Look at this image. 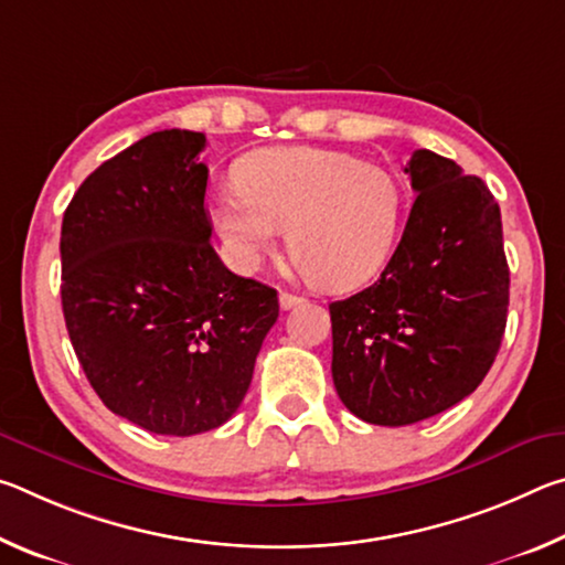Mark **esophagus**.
I'll list each match as a JSON object with an SVG mask.
<instances>
[{
    "mask_svg": "<svg viewBox=\"0 0 565 565\" xmlns=\"http://www.w3.org/2000/svg\"><path fill=\"white\" fill-rule=\"evenodd\" d=\"M279 303H281V309H284V311H289V309H294V306L303 303V296H296V294H289V291H281V296H279Z\"/></svg>",
    "mask_w": 565,
    "mask_h": 565,
    "instance_id": "34e87169",
    "label": "esophagus"
}]
</instances>
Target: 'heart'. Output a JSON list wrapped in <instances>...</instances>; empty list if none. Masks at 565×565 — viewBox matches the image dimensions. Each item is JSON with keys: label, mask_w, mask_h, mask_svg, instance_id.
<instances>
[{"label": "heart", "mask_w": 565, "mask_h": 565, "mask_svg": "<svg viewBox=\"0 0 565 565\" xmlns=\"http://www.w3.org/2000/svg\"><path fill=\"white\" fill-rule=\"evenodd\" d=\"M236 184L212 204L236 269H259L281 228L294 262L321 289L369 281L394 252L404 191L384 167L337 149L271 147L242 159Z\"/></svg>", "instance_id": "1"}]
</instances>
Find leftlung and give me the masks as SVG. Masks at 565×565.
Instances as JSON below:
<instances>
[{
  "label": "left lung",
  "instance_id": "8db88e82",
  "mask_svg": "<svg viewBox=\"0 0 565 565\" xmlns=\"http://www.w3.org/2000/svg\"><path fill=\"white\" fill-rule=\"evenodd\" d=\"M416 202L379 279L333 301L331 374L353 416L408 426L456 406L493 366L509 317L501 209L428 149L406 164Z\"/></svg>",
  "mask_w": 565,
  "mask_h": 565
}]
</instances>
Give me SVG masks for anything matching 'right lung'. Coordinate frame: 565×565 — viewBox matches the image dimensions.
Listing matches in <instances>:
<instances>
[{
    "label": "right lung",
    "mask_w": 565,
    "mask_h": 565,
    "mask_svg": "<svg viewBox=\"0 0 565 565\" xmlns=\"http://www.w3.org/2000/svg\"><path fill=\"white\" fill-rule=\"evenodd\" d=\"M202 131L164 129L92 171L62 222V309L92 388L151 434L194 436L236 414L266 333L271 286L218 259Z\"/></svg>",
    "instance_id": "add662e5"
}]
</instances>
